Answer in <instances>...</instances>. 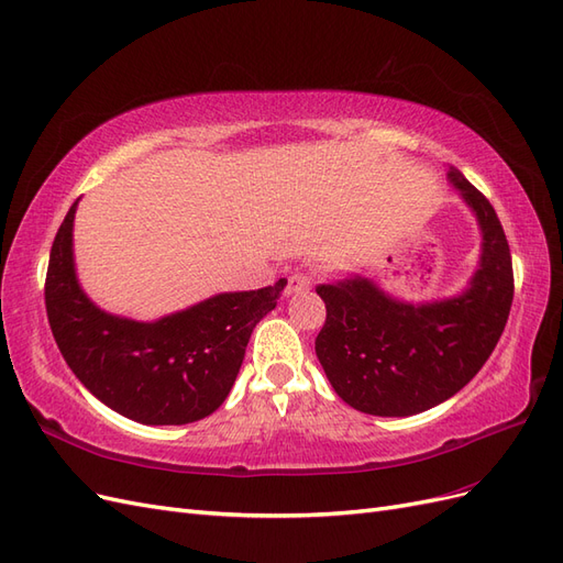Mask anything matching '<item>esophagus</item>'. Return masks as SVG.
Here are the masks:
<instances>
[{"label":"esophagus","mask_w":563,"mask_h":563,"mask_svg":"<svg viewBox=\"0 0 563 563\" xmlns=\"http://www.w3.org/2000/svg\"><path fill=\"white\" fill-rule=\"evenodd\" d=\"M310 284H312V275H310V272H294V275L288 277V282H286V294L291 296V294L308 291Z\"/></svg>","instance_id":"34e87169"}]
</instances>
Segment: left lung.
<instances>
[{
  "mask_svg": "<svg viewBox=\"0 0 563 563\" xmlns=\"http://www.w3.org/2000/svg\"><path fill=\"white\" fill-rule=\"evenodd\" d=\"M484 232L482 267L451 300L406 305L371 279L319 284L327 321L314 340L319 364L338 397L368 416L404 418L428 411L482 371L505 331L515 298L512 253L496 209L451 166Z\"/></svg>",
  "mask_w": 563,
  "mask_h": 563,
  "instance_id": "obj_1",
  "label": "left lung"
}]
</instances>
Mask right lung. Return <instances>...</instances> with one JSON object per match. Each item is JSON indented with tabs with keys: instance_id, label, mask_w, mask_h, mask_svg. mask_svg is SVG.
Returning <instances> with one entry per match:
<instances>
[{
	"instance_id": "add662e5",
	"label": "right lung",
	"mask_w": 563,
	"mask_h": 563,
	"mask_svg": "<svg viewBox=\"0 0 563 563\" xmlns=\"http://www.w3.org/2000/svg\"><path fill=\"white\" fill-rule=\"evenodd\" d=\"M77 201L48 255L44 300L67 366L93 397L143 424H187L225 401L249 338L277 308L286 279L258 291L220 294L155 323L100 312L81 294L73 265Z\"/></svg>"
}]
</instances>
